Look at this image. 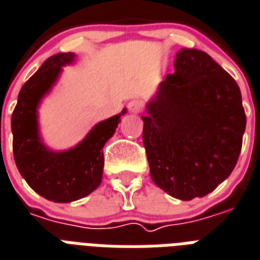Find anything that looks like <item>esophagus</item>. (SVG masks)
Masks as SVG:
<instances>
[{
	"instance_id": "1",
	"label": "esophagus",
	"mask_w": 260,
	"mask_h": 260,
	"mask_svg": "<svg viewBox=\"0 0 260 260\" xmlns=\"http://www.w3.org/2000/svg\"><path fill=\"white\" fill-rule=\"evenodd\" d=\"M128 109L131 113H139L142 112L143 109V102L140 99H132L129 104H128Z\"/></svg>"
}]
</instances>
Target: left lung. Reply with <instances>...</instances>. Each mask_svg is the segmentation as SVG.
<instances>
[{"mask_svg": "<svg viewBox=\"0 0 260 260\" xmlns=\"http://www.w3.org/2000/svg\"><path fill=\"white\" fill-rule=\"evenodd\" d=\"M146 110L143 144L161 189L191 201L229 177L247 120L237 83L207 53L178 51L174 73L161 82Z\"/></svg>", "mask_w": 260, "mask_h": 260, "instance_id": "obj_1", "label": "left lung"}]
</instances>
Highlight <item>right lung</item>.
<instances>
[{
	"mask_svg": "<svg viewBox=\"0 0 260 260\" xmlns=\"http://www.w3.org/2000/svg\"><path fill=\"white\" fill-rule=\"evenodd\" d=\"M75 53L51 55L21 87L13 114V156L20 174L34 191L55 203H69L95 191L102 181L105 143L112 138L126 113L98 122L75 147L54 151L43 143L38 124V108Z\"/></svg>",
	"mask_w": 260,
	"mask_h": 260,
	"instance_id": "add662e5",
	"label": "right lung"
}]
</instances>
